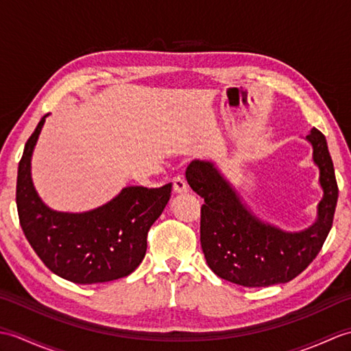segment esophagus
<instances>
[{
	"label": "esophagus",
	"instance_id": "34e87169",
	"mask_svg": "<svg viewBox=\"0 0 351 351\" xmlns=\"http://www.w3.org/2000/svg\"><path fill=\"white\" fill-rule=\"evenodd\" d=\"M173 191L176 195H185L189 191V185L185 182L182 178H175L173 180Z\"/></svg>",
	"mask_w": 351,
	"mask_h": 351
}]
</instances>
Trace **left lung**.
I'll return each mask as SVG.
<instances>
[{
    "label": "left lung",
    "instance_id": "1",
    "mask_svg": "<svg viewBox=\"0 0 351 351\" xmlns=\"http://www.w3.org/2000/svg\"><path fill=\"white\" fill-rule=\"evenodd\" d=\"M306 140L314 149L312 158L324 195L315 223L300 232H285L261 221L214 162H190L187 182L205 200L200 208V244L208 267L219 278L249 288L270 287L293 280L317 258L332 229L338 184L326 137L312 128Z\"/></svg>",
    "mask_w": 351,
    "mask_h": 351
}]
</instances>
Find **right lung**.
I'll use <instances>...</instances> for the list:
<instances>
[{"label": "right lung", "instance_id": "right-lung-1", "mask_svg": "<svg viewBox=\"0 0 351 351\" xmlns=\"http://www.w3.org/2000/svg\"><path fill=\"white\" fill-rule=\"evenodd\" d=\"M47 116L27 140L19 161L21 228L42 263L66 280L90 285L125 278L146 255L147 232L169 202L171 184L126 187L108 204L87 213L52 211L37 196L32 181L33 149Z\"/></svg>", "mask_w": 351, "mask_h": 351}]
</instances>
